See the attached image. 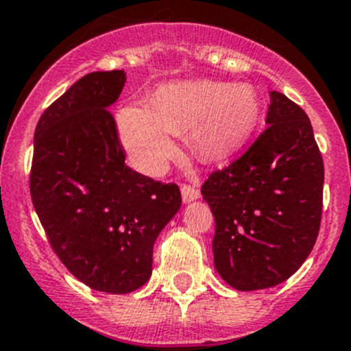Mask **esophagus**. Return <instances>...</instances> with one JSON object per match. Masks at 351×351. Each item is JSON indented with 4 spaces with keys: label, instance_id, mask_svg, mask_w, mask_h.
Segmentation results:
<instances>
[{
    "label": "esophagus",
    "instance_id": "obj_1",
    "mask_svg": "<svg viewBox=\"0 0 351 351\" xmlns=\"http://www.w3.org/2000/svg\"><path fill=\"white\" fill-rule=\"evenodd\" d=\"M182 198L185 204H190V202H195L200 198V191H198V188H195V186L183 185L182 186Z\"/></svg>",
    "mask_w": 351,
    "mask_h": 351
}]
</instances>
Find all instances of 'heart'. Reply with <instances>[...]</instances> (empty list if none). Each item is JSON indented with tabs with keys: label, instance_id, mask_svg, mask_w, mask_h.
Wrapping results in <instances>:
<instances>
[{
	"label": "heart",
	"instance_id": "heart-1",
	"mask_svg": "<svg viewBox=\"0 0 351 351\" xmlns=\"http://www.w3.org/2000/svg\"><path fill=\"white\" fill-rule=\"evenodd\" d=\"M259 114V97L250 84L182 82L161 87L149 109L121 110L117 126L134 168L158 175L176 151L173 134L191 131L202 156L223 160L249 141Z\"/></svg>",
	"mask_w": 351,
	"mask_h": 351
}]
</instances>
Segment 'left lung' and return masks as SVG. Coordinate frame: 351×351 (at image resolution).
Returning <instances> with one entry per match:
<instances>
[{
  "label": "left lung",
  "mask_w": 351,
  "mask_h": 351,
  "mask_svg": "<svg viewBox=\"0 0 351 351\" xmlns=\"http://www.w3.org/2000/svg\"><path fill=\"white\" fill-rule=\"evenodd\" d=\"M265 131L202 186L215 217L213 263L228 286L257 291L294 274L322 222L323 158L309 117L271 90Z\"/></svg>",
  "instance_id": "1"
}]
</instances>
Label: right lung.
<instances>
[{
    "instance_id": "obj_1",
    "label": "right lung",
    "mask_w": 351,
    "mask_h": 351,
    "mask_svg": "<svg viewBox=\"0 0 351 351\" xmlns=\"http://www.w3.org/2000/svg\"><path fill=\"white\" fill-rule=\"evenodd\" d=\"M124 70L90 72L40 117L29 193L51 249L95 291L128 294L147 282L153 245L182 206L176 185L132 171L109 108Z\"/></svg>"
}]
</instances>
